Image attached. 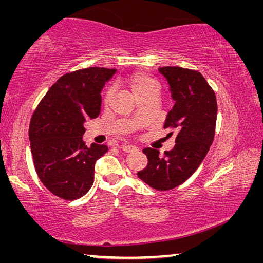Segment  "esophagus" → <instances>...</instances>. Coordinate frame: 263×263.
I'll list each match as a JSON object with an SVG mask.
<instances>
[{"label": "esophagus", "mask_w": 263, "mask_h": 263, "mask_svg": "<svg viewBox=\"0 0 263 263\" xmlns=\"http://www.w3.org/2000/svg\"><path fill=\"white\" fill-rule=\"evenodd\" d=\"M122 148H123L124 152H127V153H128V152H137V151L139 149V148L137 147V146H133V145H130V144L123 145Z\"/></svg>", "instance_id": "obj_1"}]
</instances>
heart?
Returning a JSON list of instances; mask_svg holds the SVG:
<instances>
[{"label":"heart","mask_w":263,"mask_h":263,"mask_svg":"<svg viewBox=\"0 0 263 263\" xmlns=\"http://www.w3.org/2000/svg\"><path fill=\"white\" fill-rule=\"evenodd\" d=\"M128 84L132 89L133 94L140 102L145 101L151 97H158L159 96V83L155 79H153L149 75L145 73H136L128 79ZM114 89L108 88L104 92L103 101L104 103H108L110 101L111 96H112Z\"/></svg>","instance_id":"b5f03b06"}]
</instances>
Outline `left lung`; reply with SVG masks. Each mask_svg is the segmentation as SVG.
<instances>
[{"label": "left lung", "instance_id": "obj_1", "mask_svg": "<svg viewBox=\"0 0 263 263\" xmlns=\"http://www.w3.org/2000/svg\"><path fill=\"white\" fill-rule=\"evenodd\" d=\"M171 86L175 104L169 111L163 128L167 137L175 133V145L160 157L158 149H142L147 166L138 177L155 190H171L194 174L205 158L215 138L217 99L215 91L197 70L166 66L160 67Z\"/></svg>", "mask_w": 263, "mask_h": 263}]
</instances>
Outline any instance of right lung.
<instances>
[{"instance_id": "add662e5", "label": "right lung", "mask_w": 263, "mask_h": 263, "mask_svg": "<svg viewBox=\"0 0 263 263\" xmlns=\"http://www.w3.org/2000/svg\"><path fill=\"white\" fill-rule=\"evenodd\" d=\"M115 68L88 67L62 75L33 111L29 139L35 173L57 197L75 201L94 183L95 162L108 146L82 140L84 122L100 115L102 88Z\"/></svg>"}]
</instances>
